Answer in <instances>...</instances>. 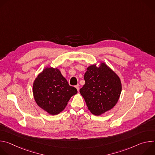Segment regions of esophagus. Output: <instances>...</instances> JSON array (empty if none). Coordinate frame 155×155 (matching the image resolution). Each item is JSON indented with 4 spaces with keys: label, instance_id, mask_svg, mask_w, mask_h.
I'll return each instance as SVG.
<instances>
[{
    "label": "esophagus",
    "instance_id": "34e87169",
    "mask_svg": "<svg viewBox=\"0 0 155 155\" xmlns=\"http://www.w3.org/2000/svg\"><path fill=\"white\" fill-rule=\"evenodd\" d=\"M75 87L77 88V91H79V90H80V88H79V87H80V85H79V84H77V85H76V86H75Z\"/></svg>",
    "mask_w": 155,
    "mask_h": 155
}]
</instances>
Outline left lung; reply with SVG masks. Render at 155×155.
<instances>
[{"label": "left lung", "mask_w": 155, "mask_h": 155, "mask_svg": "<svg viewBox=\"0 0 155 155\" xmlns=\"http://www.w3.org/2000/svg\"><path fill=\"white\" fill-rule=\"evenodd\" d=\"M85 84L80 90L88 110L99 116L111 110L118 102L122 90L118 75L103 62L87 68Z\"/></svg>", "instance_id": "obj_1"}]
</instances>
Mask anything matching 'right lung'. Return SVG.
<instances>
[{
  "mask_svg": "<svg viewBox=\"0 0 155 155\" xmlns=\"http://www.w3.org/2000/svg\"><path fill=\"white\" fill-rule=\"evenodd\" d=\"M36 104L51 115L62 112L71 97L77 93L57 68L46 67L35 78L32 86Z\"/></svg>",
  "mask_w": 155,
  "mask_h": 155,
  "instance_id": "obj_1",
  "label": "right lung"
}]
</instances>
